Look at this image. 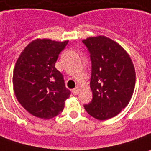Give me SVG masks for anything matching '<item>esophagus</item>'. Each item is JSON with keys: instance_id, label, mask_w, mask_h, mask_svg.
<instances>
[{"instance_id": "esophagus-1", "label": "esophagus", "mask_w": 151, "mask_h": 151, "mask_svg": "<svg viewBox=\"0 0 151 151\" xmlns=\"http://www.w3.org/2000/svg\"><path fill=\"white\" fill-rule=\"evenodd\" d=\"M79 91H80V88H79L78 86H77L76 88H74L73 90V95H78L79 93Z\"/></svg>"}]
</instances>
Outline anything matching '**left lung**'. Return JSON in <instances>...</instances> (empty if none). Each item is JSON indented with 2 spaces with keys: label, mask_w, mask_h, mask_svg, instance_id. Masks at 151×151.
<instances>
[{
  "label": "left lung",
  "mask_w": 151,
  "mask_h": 151,
  "mask_svg": "<svg viewBox=\"0 0 151 151\" xmlns=\"http://www.w3.org/2000/svg\"><path fill=\"white\" fill-rule=\"evenodd\" d=\"M83 42L90 53L93 96L84 108L96 119H111L128 105L132 96L136 83L133 63L119 43L105 36L87 37Z\"/></svg>",
  "instance_id": "left-lung-1"
}]
</instances>
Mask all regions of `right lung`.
<instances>
[{
	"label": "right lung",
	"mask_w": 151,
	"mask_h": 151,
	"mask_svg": "<svg viewBox=\"0 0 151 151\" xmlns=\"http://www.w3.org/2000/svg\"><path fill=\"white\" fill-rule=\"evenodd\" d=\"M68 41L36 39L21 52L14 68L13 87L18 101L35 117L49 119L60 114L70 91L55 67Z\"/></svg>",
	"instance_id": "add662e5"
}]
</instances>
